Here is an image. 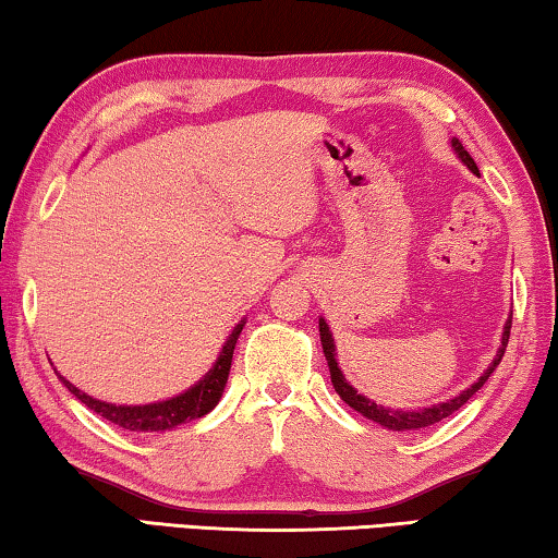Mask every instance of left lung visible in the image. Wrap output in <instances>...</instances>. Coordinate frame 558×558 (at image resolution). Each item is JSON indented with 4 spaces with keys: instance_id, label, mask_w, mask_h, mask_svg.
<instances>
[{
    "instance_id": "obj_1",
    "label": "left lung",
    "mask_w": 558,
    "mask_h": 558,
    "mask_svg": "<svg viewBox=\"0 0 558 558\" xmlns=\"http://www.w3.org/2000/svg\"><path fill=\"white\" fill-rule=\"evenodd\" d=\"M452 149H456V155L462 159V165H468L470 172H477V165L475 159H472L468 155V149L460 145V140H452ZM509 329H512V317L507 319L505 325V332H502V347L497 349V356L495 362L487 366V372L480 376V379L470 386L468 391H462L460 396H456V399H450L446 403H436L430 405V409H418V411H401V409H384V405L374 403L366 399V396L356 393L354 386H349L342 369L337 366V359H335V339H332V332H329V327L323 317H319V342H323V349H325V356H327V366H329V376H332V386L335 391L339 393V399H342L344 403L352 405V409L356 413H362L364 418H369L374 423H379V426L389 428V430H418V428H428L433 426V423H438L442 418H448V415L456 413L460 405H465L470 401V396L483 389V384L489 379V374H493L497 369V364L502 362L505 356V349H507V342H509Z\"/></svg>"
}]
</instances>
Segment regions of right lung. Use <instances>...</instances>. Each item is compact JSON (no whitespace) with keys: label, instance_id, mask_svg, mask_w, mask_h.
<instances>
[{"label":"right lung","instance_id":"add662e5","mask_svg":"<svg viewBox=\"0 0 558 558\" xmlns=\"http://www.w3.org/2000/svg\"><path fill=\"white\" fill-rule=\"evenodd\" d=\"M243 319L233 327V332L226 339V344L221 349L219 359L209 369V374L204 376L199 384H194L192 389L174 396V399L159 401V403H145V405H116V403H106L93 399V396L83 393L81 389H75L71 381H65L63 376L59 379L63 381L65 389H69L75 399L81 403H86L90 411H96L102 418L116 423V426L125 428V430H137V433H153V430H169L182 426L186 421L202 418L209 411H214V405L219 403L221 393L226 389V381H229V372H231V359H233V349H235V339H239L241 329H243Z\"/></svg>","mask_w":558,"mask_h":558}]
</instances>
